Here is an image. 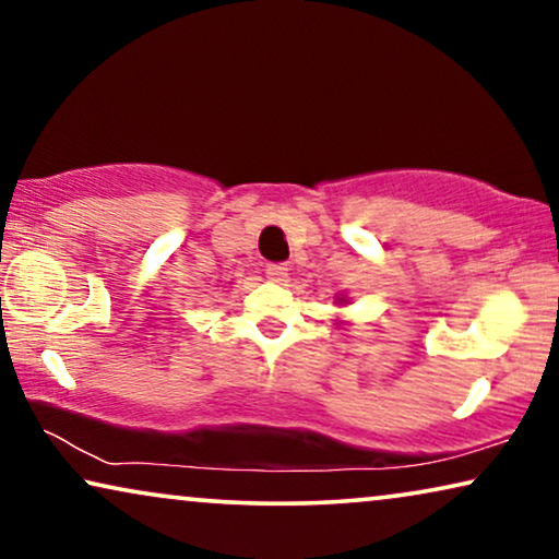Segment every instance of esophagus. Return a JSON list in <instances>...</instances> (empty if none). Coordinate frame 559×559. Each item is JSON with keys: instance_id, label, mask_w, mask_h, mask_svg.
Returning <instances> with one entry per match:
<instances>
[{"instance_id": "esophagus-1", "label": "esophagus", "mask_w": 559, "mask_h": 559, "mask_svg": "<svg viewBox=\"0 0 559 559\" xmlns=\"http://www.w3.org/2000/svg\"><path fill=\"white\" fill-rule=\"evenodd\" d=\"M287 274H289L287 264H266V277L272 282H285Z\"/></svg>"}]
</instances>
